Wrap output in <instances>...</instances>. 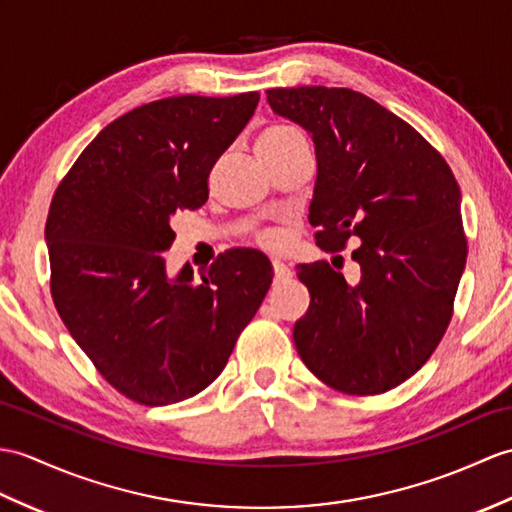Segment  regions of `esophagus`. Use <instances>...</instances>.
<instances>
[{
  "instance_id": "obj_1",
  "label": "esophagus",
  "mask_w": 512,
  "mask_h": 512,
  "mask_svg": "<svg viewBox=\"0 0 512 512\" xmlns=\"http://www.w3.org/2000/svg\"><path fill=\"white\" fill-rule=\"evenodd\" d=\"M272 272H275V281H288L292 277V270L279 259L272 261Z\"/></svg>"
}]
</instances>
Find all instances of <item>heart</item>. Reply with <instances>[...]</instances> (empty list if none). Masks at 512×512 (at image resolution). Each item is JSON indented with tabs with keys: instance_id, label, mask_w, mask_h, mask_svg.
<instances>
[{
	"instance_id": "b5f03b06",
	"label": "heart",
	"mask_w": 512,
	"mask_h": 512,
	"mask_svg": "<svg viewBox=\"0 0 512 512\" xmlns=\"http://www.w3.org/2000/svg\"><path fill=\"white\" fill-rule=\"evenodd\" d=\"M307 148V141L299 128L288 126V124H270L261 130L257 137V152L264 163L275 161L281 157H288V154ZM283 237L275 231H264L257 235V244L264 248H279Z\"/></svg>"
}]
</instances>
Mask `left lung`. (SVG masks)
Instances as JSON below:
<instances>
[{"label": "left lung", "mask_w": 512, "mask_h": 512, "mask_svg": "<svg viewBox=\"0 0 512 512\" xmlns=\"http://www.w3.org/2000/svg\"><path fill=\"white\" fill-rule=\"evenodd\" d=\"M266 95L312 135L316 244L338 253L351 237L360 242L355 283L327 261L296 266L312 299L294 325L296 351L327 386L379 395L417 373L447 331L467 261L460 187L441 152L364 93Z\"/></svg>", "instance_id": "8db88e82"}]
</instances>
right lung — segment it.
I'll use <instances>...</instances> for the list:
<instances>
[{
	"label": "right lung",
	"mask_w": 512,
	"mask_h": 512,
	"mask_svg": "<svg viewBox=\"0 0 512 512\" xmlns=\"http://www.w3.org/2000/svg\"><path fill=\"white\" fill-rule=\"evenodd\" d=\"M257 91L178 95L117 117L58 185L45 222L52 299L71 338L124 397L168 406L227 366L272 283L255 248L218 255L200 281L168 277L176 211L209 198L207 178L251 120Z\"/></svg>",
	"instance_id": "obj_1"
}]
</instances>
